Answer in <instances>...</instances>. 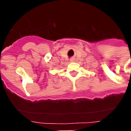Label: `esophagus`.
I'll list each match as a JSON object with an SVG mask.
<instances>
[{
  "label": "esophagus",
  "mask_w": 131,
  "mask_h": 131,
  "mask_svg": "<svg viewBox=\"0 0 131 131\" xmlns=\"http://www.w3.org/2000/svg\"><path fill=\"white\" fill-rule=\"evenodd\" d=\"M75 61H76V59L75 58H72L70 59V62H75Z\"/></svg>",
  "instance_id": "esophagus-1"
}]
</instances>
